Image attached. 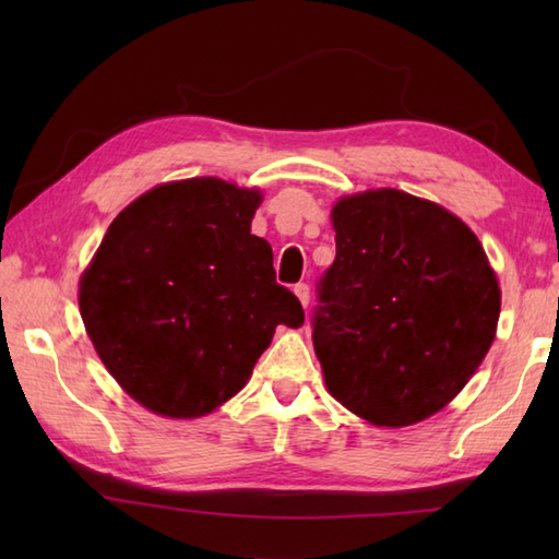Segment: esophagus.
<instances>
[{
  "label": "esophagus",
  "mask_w": 559,
  "mask_h": 559,
  "mask_svg": "<svg viewBox=\"0 0 559 559\" xmlns=\"http://www.w3.org/2000/svg\"><path fill=\"white\" fill-rule=\"evenodd\" d=\"M293 290H295V295H298V300L302 302V307L310 305V286H307V283H298V286H295Z\"/></svg>",
  "instance_id": "34e87169"
}]
</instances>
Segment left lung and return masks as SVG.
<instances>
[{
	"label": "left lung",
	"instance_id": "obj_1",
	"mask_svg": "<svg viewBox=\"0 0 559 559\" xmlns=\"http://www.w3.org/2000/svg\"><path fill=\"white\" fill-rule=\"evenodd\" d=\"M312 341L329 394L379 427L442 411L488 355L500 283L466 223L399 189L338 199Z\"/></svg>",
	"mask_w": 559,
	"mask_h": 559
}]
</instances>
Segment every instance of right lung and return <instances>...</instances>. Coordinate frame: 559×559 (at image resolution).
<instances>
[{
  "label": "right lung",
  "instance_id": "1",
  "mask_svg": "<svg viewBox=\"0 0 559 559\" xmlns=\"http://www.w3.org/2000/svg\"><path fill=\"white\" fill-rule=\"evenodd\" d=\"M259 189L218 177L153 187L117 216L79 283L81 319L129 396L165 418L233 399L278 324L302 326L252 235Z\"/></svg>",
  "mask_w": 559,
  "mask_h": 559
}]
</instances>
